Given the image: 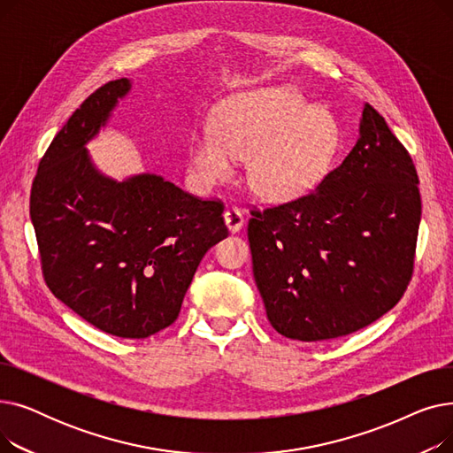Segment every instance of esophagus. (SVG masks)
<instances>
[{"label": "esophagus", "mask_w": 453, "mask_h": 453, "mask_svg": "<svg viewBox=\"0 0 453 453\" xmlns=\"http://www.w3.org/2000/svg\"><path fill=\"white\" fill-rule=\"evenodd\" d=\"M224 220H226V226L231 233H236L242 226H244V214L241 209L236 207H227L226 212H224Z\"/></svg>", "instance_id": "obj_1"}]
</instances>
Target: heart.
Instances as JSON below:
<instances>
[{
	"instance_id": "b5f03b06",
	"label": "heart",
	"mask_w": 453,
	"mask_h": 453,
	"mask_svg": "<svg viewBox=\"0 0 453 453\" xmlns=\"http://www.w3.org/2000/svg\"><path fill=\"white\" fill-rule=\"evenodd\" d=\"M338 127L323 108H308L299 93L272 88L233 101L217 128L190 139L188 169L211 188L234 174V159H248V181L258 196L288 200L312 187L334 154Z\"/></svg>"
}]
</instances>
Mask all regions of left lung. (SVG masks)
Segmentation results:
<instances>
[{
  "mask_svg": "<svg viewBox=\"0 0 453 453\" xmlns=\"http://www.w3.org/2000/svg\"><path fill=\"white\" fill-rule=\"evenodd\" d=\"M417 183L410 152L365 103L358 141L316 188L250 209L253 277L279 334L342 338L402 299L415 268Z\"/></svg>",
  "mask_w": 453,
  "mask_h": 453,
  "instance_id": "1",
  "label": "left lung"
}]
</instances>
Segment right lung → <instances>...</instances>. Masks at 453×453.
I'll use <instances>...</instances> for the list:
<instances>
[{
	"label": "right lung",
	"mask_w": 453,
	"mask_h": 453,
	"mask_svg": "<svg viewBox=\"0 0 453 453\" xmlns=\"http://www.w3.org/2000/svg\"><path fill=\"white\" fill-rule=\"evenodd\" d=\"M130 89L110 81L67 119L38 163L31 220L51 294L117 338L142 340L173 325L205 251L227 236L224 203L161 176L115 183L84 149Z\"/></svg>",
	"instance_id": "1"
}]
</instances>
